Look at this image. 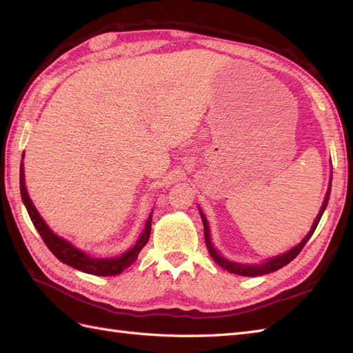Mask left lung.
<instances>
[{
  "label": "left lung",
  "mask_w": 353,
  "mask_h": 353,
  "mask_svg": "<svg viewBox=\"0 0 353 353\" xmlns=\"http://www.w3.org/2000/svg\"><path fill=\"white\" fill-rule=\"evenodd\" d=\"M331 179H333V172H331V175H330V184H328V190H327V194H325V199H324V203H323V206H321V210H319V213H318V216L315 218V221H314V223H312V228H311V231H309L307 234H306V237L299 243L297 245H294V248L292 249V250H288V252H285V253H283V254H280V256H274V258H271V259H268V261H265V262H262V263H253V265H245V263H237V262H231V261H228V259H225L223 258V256H221L219 254V252L213 248V244H212V241H210V231H209V225H208V219H206V216L203 215V212L200 210V216H201V221H203V227H205V241H206V248H208V250H209V253H210V256H212V259L215 261L221 268H223V270H227L228 272H231V274H237V275H243V276H259V275H265V274H270V272H274V271H276V270H280V268H283V266H285L287 263H290L296 256L301 253V250L303 249V245L307 243V240L312 237V234H314V231H315V228H316V225H318V222H319V219H321V216H323V213H324V210H325V208H327V205H328V199H330V191H331Z\"/></svg>",
  "instance_id": "obj_1"
}]
</instances>
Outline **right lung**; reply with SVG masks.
I'll return each instance as SVG.
<instances>
[{
  "label": "right lung",
  "mask_w": 353,
  "mask_h": 353,
  "mask_svg": "<svg viewBox=\"0 0 353 353\" xmlns=\"http://www.w3.org/2000/svg\"><path fill=\"white\" fill-rule=\"evenodd\" d=\"M20 194H22V200L25 203L32 223L35 225L37 231L39 232L41 239L44 240V243L47 244V248L51 250V253L54 254L60 262L66 263L69 266H73L74 270H79L82 272L92 274V275H100V276H110V275L121 274L128 268V266H131L137 261L138 254H140L141 249L147 244L148 239H150L152 213L153 212L150 213V215H148L144 231L141 232L140 239L137 240V243H135L132 249L125 252L121 256H117V258H108V259L92 258V256L79 250L78 248H74V245L70 241L59 237L57 234H54L50 230V227L47 225L46 221L41 218V215L38 213L37 208L34 206V203H32V200L28 194V191H26L23 162L20 163Z\"/></svg>",
  "instance_id": "right-lung-1"
}]
</instances>
